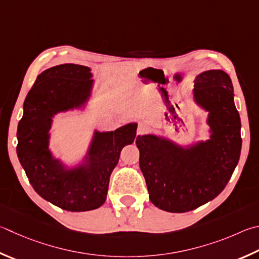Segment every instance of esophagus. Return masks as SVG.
I'll list each match as a JSON object with an SVG mask.
<instances>
[{
	"instance_id": "obj_1",
	"label": "esophagus",
	"mask_w": 259,
	"mask_h": 259,
	"mask_svg": "<svg viewBox=\"0 0 259 259\" xmlns=\"http://www.w3.org/2000/svg\"><path fill=\"white\" fill-rule=\"evenodd\" d=\"M148 131V125L146 123H139L138 128H137V135L138 136H142V135H145L146 133Z\"/></svg>"
}]
</instances>
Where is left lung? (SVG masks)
I'll return each instance as SVG.
<instances>
[{"mask_svg":"<svg viewBox=\"0 0 259 259\" xmlns=\"http://www.w3.org/2000/svg\"><path fill=\"white\" fill-rule=\"evenodd\" d=\"M194 95L209 112V140L185 149L153 135L136 139L149 199L171 213L196 209L219 196L240 157L241 122L228 73L222 70L200 73Z\"/></svg>","mask_w":259,"mask_h":259,"instance_id":"obj_1","label":"left lung"}]
</instances>
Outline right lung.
Segmentation results:
<instances>
[{"label": "right lung", "instance_id": "right-lung-1", "mask_svg": "<svg viewBox=\"0 0 259 259\" xmlns=\"http://www.w3.org/2000/svg\"><path fill=\"white\" fill-rule=\"evenodd\" d=\"M91 77V69L78 64L45 70L28 93L18 124L17 154L30 185L41 198L70 211L96 209L105 203L111 173L137 130V123H129L111 133H96L88 167L67 171L53 159L49 150L52 116L86 102Z\"/></svg>", "mask_w": 259, "mask_h": 259}]
</instances>
